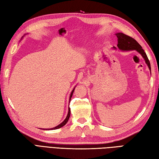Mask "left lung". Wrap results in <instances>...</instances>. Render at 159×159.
I'll return each instance as SVG.
<instances>
[{
	"label": "left lung",
	"instance_id": "1",
	"mask_svg": "<svg viewBox=\"0 0 159 159\" xmlns=\"http://www.w3.org/2000/svg\"><path fill=\"white\" fill-rule=\"evenodd\" d=\"M116 36L117 39V47L121 50H136L138 52H139L143 59L146 61V63L149 67V69L151 70L150 63L146 55V52H144L143 49L141 45L138 43L134 38L125 35L123 33H116Z\"/></svg>",
	"mask_w": 159,
	"mask_h": 159
}]
</instances>
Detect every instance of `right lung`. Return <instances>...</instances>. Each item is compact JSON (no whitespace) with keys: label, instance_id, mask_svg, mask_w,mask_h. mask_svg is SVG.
<instances>
[{"label":"right lung","instance_id":"obj_1","mask_svg":"<svg viewBox=\"0 0 159 159\" xmlns=\"http://www.w3.org/2000/svg\"><path fill=\"white\" fill-rule=\"evenodd\" d=\"M74 90V89L72 90V93H71V94H70V102L71 98H72V95H73ZM70 107H69L68 113H67V116L66 118L65 119V120H64L62 123H61L59 125H58V126H56V127H55V128H50V129H47V130H55V129H58V128H61V127H63V126H64V125H66V123L67 122V121H68L69 118H70ZM43 130H44V129H43Z\"/></svg>","mask_w":159,"mask_h":159}]
</instances>
